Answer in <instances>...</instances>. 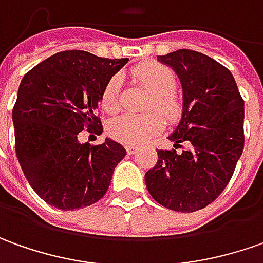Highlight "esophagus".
<instances>
[{
	"instance_id": "34e87169",
	"label": "esophagus",
	"mask_w": 263,
	"mask_h": 263,
	"mask_svg": "<svg viewBox=\"0 0 263 263\" xmlns=\"http://www.w3.org/2000/svg\"><path fill=\"white\" fill-rule=\"evenodd\" d=\"M138 151V147H135V145H126V153L132 156V154H135Z\"/></svg>"
}]
</instances>
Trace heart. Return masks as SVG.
<instances>
[{"mask_svg": "<svg viewBox=\"0 0 263 263\" xmlns=\"http://www.w3.org/2000/svg\"><path fill=\"white\" fill-rule=\"evenodd\" d=\"M134 80L151 91L145 109L156 110L144 115L125 114L114 118L107 132L114 140L128 145H141L164 128V119L176 123L183 116V100L176 93L177 77L175 71L160 62H149L132 71ZM121 76H114L104 84L100 95V107L106 114H115L121 107ZM160 111L162 116L157 114Z\"/></svg>", "mask_w": 263, "mask_h": 263, "instance_id": "1", "label": "heart"}]
</instances>
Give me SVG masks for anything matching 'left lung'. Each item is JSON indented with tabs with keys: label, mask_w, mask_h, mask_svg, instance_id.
I'll use <instances>...</instances> for the list:
<instances>
[{
	"label": "left lung",
	"mask_w": 263,
	"mask_h": 263,
	"mask_svg": "<svg viewBox=\"0 0 263 263\" xmlns=\"http://www.w3.org/2000/svg\"><path fill=\"white\" fill-rule=\"evenodd\" d=\"M159 61L183 88V116L168 137L182 153L159 149L145 185L160 205L194 213L214 202L234 173L245 145V100L230 71L201 52L179 49Z\"/></svg>",
	"instance_id": "1"
}]
</instances>
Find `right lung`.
Segmentation results:
<instances>
[{
	"mask_svg": "<svg viewBox=\"0 0 263 263\" xmlns=\"http://www.w3.org/2000/svg\"><path fill=\"white\" fill-rule=\"evenodd\" d=\"M128 61L64 50L42 61L20 83L13 107L15 156L33 191L58 210L102 199L126 156L115 141L81 144L78 134H102L96 115L102 90Z\"/></svg>",
	"mask_w": 263,
	"mask_h": 263,
	"instance_id": "right-lung-1",
	"label": "right lung"
}]
</instances>
